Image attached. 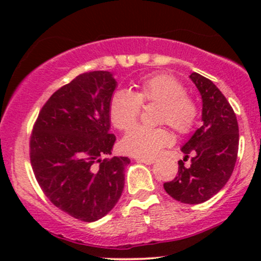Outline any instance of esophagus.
Instances as JSON below:
<instances>
[{
	"label": "esophagus",
	"instance_id": "1",
	"mask_svg": "<svg viewBox=\"0 0 261 261\" xmlns=\"http://www.w3.org/2000/svg\"><path fill=\"white\" fill-rule=\"evenodd\" d=\"M136 161L140 162V163H145V164L154 163V158H136Z\"/></svg>",
	"mask_w": 261,
	"mask_h": 261
}]
</instances>
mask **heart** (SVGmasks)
<instances>
[{
    "instance_id": "b5f03b06",
    "label": "heart",
    "mask_w": 261,
    "mask_h": 261,
    "mask_svg": "<svg viewBox=\"0 0 261 261\" xmlns=\"http://www.w3.org/2000/svg\"><path fill=\"white\" fill-rule=\"evenodd\" d=\"M157 106L155 124H167L180 135L195 126L199 107L185 87L169 73H157L134 85L130 92L118 91L109 101V119L116 130L127 131L136 124L142 107ZM173 142L170 131L164 126H136L120 142L124 153L147 158L160 153Z\"/></svg>"
}]
</instances>
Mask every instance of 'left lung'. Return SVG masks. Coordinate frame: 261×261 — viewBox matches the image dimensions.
<instances>
[{"instance_id":"left-lung-1","label":"left lung","mask_w":261,"mask_h":261,"mask_svg":"<svg viewBox=\"0 0 261 261\" xmlns=\"http://www.w3.org/2000/svg\"><path fill=\"white\" fill-rule=\"evenodd\" d=\"M190 79L201 94L203 124L182 146L185 157L178 162V175L163 187L173 199L196 205L216 195L232 175L239 128L234 110L214 82L196 72ZM189 158L192 162L187 167Z\"/></svg>"}]
</instances>
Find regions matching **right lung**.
<instances>
[{
    "label": "right lung",
    "mask_w": 261,
    "mask_h": 261,
    "mask_svg": "<svg viewBox=\"0 0 261 261\" xmlns=\"http://www.w3.org/2000/svg\"><path fill=\"white\" fill-rule=\"evenodd\" d=\"M116 87L108 71L77 76L47 99L29 140L35 179L56 207L80 221L104 217L120 199L127 157L107 158L109 101Z\"/></svg>",
    "instance_id": "obj_1"
}]
</instances>
